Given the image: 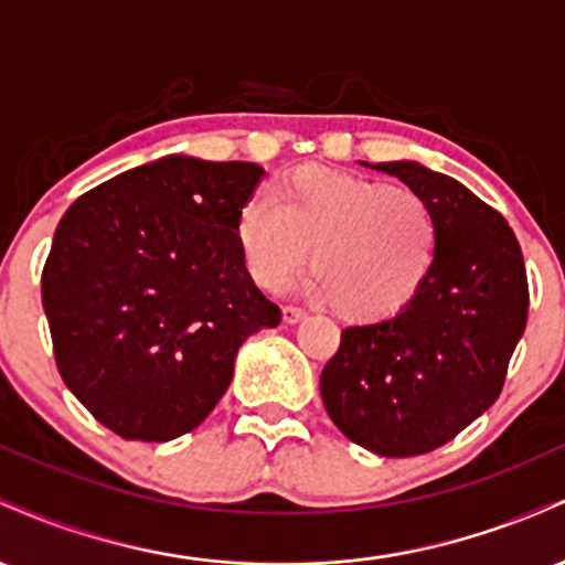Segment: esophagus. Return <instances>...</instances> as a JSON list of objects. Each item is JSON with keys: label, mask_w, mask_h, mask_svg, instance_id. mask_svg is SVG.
Here are the masks:
<instances>
[{"label": "esophagus", "mask_w": 565, "mask_h": 565, "mask_svg": "<svg viewBox=\"0 0 565 565\" xmlns=\"http://www.w3.org/2000/svg\"><path fill=\"white\" fill-rule=\"evenodd\" d=\"M305 319V310L300 308H281V321L284 323H300Z\"/></svg>", "instance_id": "esophagus-1"}]
</instances>
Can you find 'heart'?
<instances>
[{
    "mask_svg": "<svg viewBox=\"0 0 565 565\" xmlns=\"http://www.w3.org/2000/svg\"><path fill=\"white\" fill-rule=\"evenodd\" d=\"M244 270L278 291L308 265L310 297L342 319L382 321L401 313L430 276L438 220L423 193L308 164L244 204L236 223Z\"/></svg>",
    "mask_w": 565,
    "mask_h": 565,
    "instance_id": "b5f03b06",
    "label": "heart"
}]
</instances>
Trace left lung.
Wrapping results in <instances>:
<instances>
[{"label":"left lung","instance_id":"1","mask_svg":"<svg viewBox=\"0 0 565 565\" xmlns=\"http://www.w3.org/2000/svg\"><path fill=\"white\" fill-rule=\"evenodd\" d=\"M364 167L423 193L438 220V252L401 313L342 332L321 398L353 444L414 457L449 444L502 393L526 329V265L508 220L459 180L406 159Z\"/></svg>","mask_w":565,"mask_h":565}]
</instances>
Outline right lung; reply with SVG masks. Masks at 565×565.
I'll return each mask as SVG.
<instances>
[{
	"label": "right lung",
	"mask_w": 565,
	"mask_h": 565,
	"mask_svg": "<svg viewBox=\"0 0 565 565\" xmlns=\"http://www.w3.org/2000/svg\"><path fill=\"white\" fill-rule=\"evenodd\" d=\"M263 172L170 153L87 191L57 223L42 270L55 364L116 436L164 444L199 427L246 337L281 321L236 244Z\"/></svg>",
	"instance_id": "obj_1"
}]
</instances>
